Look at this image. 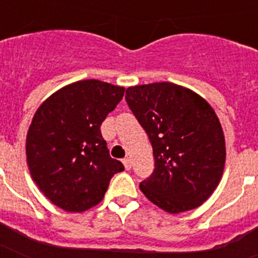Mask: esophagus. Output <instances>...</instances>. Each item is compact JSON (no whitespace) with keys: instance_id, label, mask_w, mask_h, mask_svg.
Here are the masks:
<instances>
[{"instance_id":"1","label":"esophagus","mask_w":258,"mask_h":258,"mask_svg":"<svg viewBox=\"0 0 258 258\" xmlns=\"http://www.w3.org/2000/svg\"><path fill=\"white\" fill-rule=\"evenodd\" d=\"M123 165H124L125 170L131 169V159H130V158H124V159H123Z\"/></svg>"}]
</instances>
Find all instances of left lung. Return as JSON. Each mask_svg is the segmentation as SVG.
I'll return each mask as SVG.
<instances>
[{
  "label": "left lung",
  "mask_w": 258,
  "mask_h": 258,
  "mask_svg": "<svg viewBox=\"0 0 258 258\" xmlns=\"http://www.w3.org/2000/svg\"><path fill=\"white\" fill-rule=\"evenodd\" d=\"M125 100L149 135L155 158L141 191L171 214L201 206L220 183L226 159L224 131L212 105L169 82L128 87Z\"/></svg>",
  "instance_id": "obj_1"
}]
</instances>
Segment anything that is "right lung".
I'll return each mask as SVG.
<instances>
[{"label":"right lung","instance_id":"right-lung-1","mask_svg":"<svg viewBox=\"0 0 258 258\" xmlns=\"http://www.w3.org/2000/svg\"><path fill=\"white\" fill-rule=\"evenodd\" d=\"M124 87L80 80L52 93L26 134V163L41 192L66 212L82 213L104 198L113 174L124 170L109 157L100 125Z\"/></svg>","mask_w":258,"mask_h":258}]
</instances>
